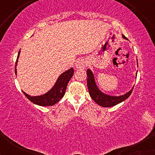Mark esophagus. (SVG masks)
I'll list each match as a JSON object with an SVG mask.
<instances>
[{"label": "esophagus", "instance_id": "obj_1", "mask_svg": "<svg viewBox=\"0 0 155 155\" xmlns=\"http://www.w3.org/2000/svg\"><path fill=\"white\" fill-rule=\"evenodd\" d=\"M86 65V61L84 59H79L76 61L75 67L77 69H84Z\"/></svg>", "mask_w": 155, "mask_h": 155}]
</instances>
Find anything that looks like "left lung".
Masks as SVG:
<instances>
[{"mask_svg": "<svg viewBox=\"0 0 155 155\" xmlns=\"http://www.w3.org/2000/svg\"><path fill=\"white\" fill-rule=\"evenodd\" d=\"M122 37L124 38V39L128 40L124 35H122ZM137 67H138L137 59ZM137 71L136 73V76H135V78L137 77ZM87 87L90 97H92V99L97 104L101 106V107H114V106L125 101L126 99H128L129 96L131 94V93L133 92V87H134V86H133L132 89H131L129 92H126V94L123 95H119V96H112V95L105 94V93H104L102 91H101V90L99 88V87L97 86V84L94 73H93V72L91 71L90 68H88L87 71Z\"/></svg>", "mask_w": 155, "mask_h": 155, "instance_id": "left-lung-1", "label": "left lung"}]
</instances>
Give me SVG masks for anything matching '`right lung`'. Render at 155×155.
<instances>
[{
  "label": "right lung",
  "instance_id": "1",
  "mask_svg": "<svg viewBox=\"0 0 155 155\" xmlns=\"http://www.w3.org/2000/svg\"><path fill=\"white\" fill-rule=\"evenodd\" d=\"M20 50L19 51L18 58H17L15 63V72L17 75V65H18V58L20 56ZM74 75V70L73 68H70L68 71L63 72L61 73L58 79L56 80L54 85L52 87V88L50 90H48L45 94L39 95V96H30L27 94L24 91H22L23 94L25 95V97L31 101V102L35 104L42 106V107H47V106H53L55 104L58 103L59 101L62 99V97L64 96L66 87L70 80L73 77Z\"/></svg>",
  "mask_w": 155,
  "mask_h": 155
}]
</instances>
